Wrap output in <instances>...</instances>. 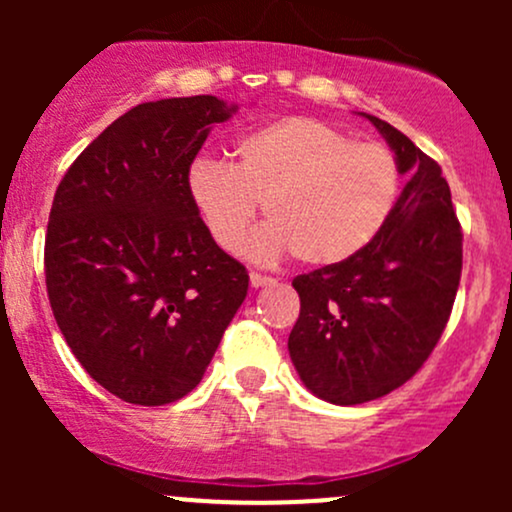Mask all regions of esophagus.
<instances>
[{
	"instance_id": "esophagus-1",
	"label": "esophagus",
	"mask_w": 512,
	"mask_h": 512,
	"mask_svg": "<svg viewBox=\"0 0 512 512\" xmlns=\"http://www.w3.org/2000/svg\"><path fill=\"white\" fill-rule=\"evenodd\" d=\"M272 284H276V279H272V276L250 272V286H252V289H262V286H272Z\"/></svg>"
}]
</instances>
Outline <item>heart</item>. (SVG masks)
Returning <instances> with one entry per match:
<instances>
[{"instance_id": "heart-1", "label": "heart", "mask_w": 512, "mask_h": 512, "mask_svg": "<svg viewBox=\"0 0 512 512\" xmlns=\"http://www.w3.org/2000/svg\"><path fill=\"white\" fill-rule=\"evenodd\" d=\"M187 192L221 250L243 248L257 204L267 228L255 260L291 252L305 267H334L366 250L399 197V168L385 146L351 142L310 117H281L236 144V166L197 158Z\"/></svg>"}]
</instances>
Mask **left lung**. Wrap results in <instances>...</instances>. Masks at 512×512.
Returning <instances> with one entry per match:
<instances>
[{
    "label": "left lung",
    "instance_id": "1",
    "mask_svg": "<svg viewBox=\"0 0 512 512\" xmlns=\"http://www.w3.org/2000/svg\"><path fill=\"white\" fill-rule=\"evenodd\" d=\"M407 185L366 250L293 279L301 315L289 354L303 385L339 407L390 395L438 344L462 274V231L440 166L380 117Z\"/></svg>",
    "mask_w": 512,
    "mask_h": 512
}]
</instances>
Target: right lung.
<instances>
[{
    "label": "right lung",
    "instance_id": "right-lung-1",
    "mask_svg": "<svg viewBox=\"0 0 512 512\" xmlns=\"http://www.w3.org/2000/svg\"><path fill=\"white\" fill-rule=\"evenodd\" d=\"M238 113L216 96L127 110L67 170L45 238V281L76 361L115 397L161 407L202 380L250 276L187 192L197 151Z\"/></svg>",
    "mask_w": 512,
    "mask_h": 512
}]
</instances>
